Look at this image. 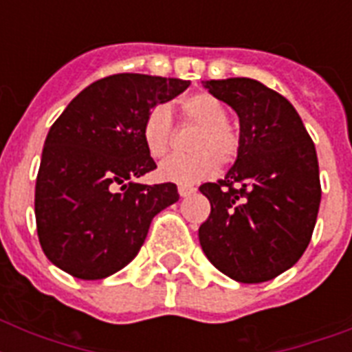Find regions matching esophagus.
Instances as JSON below:
<instances>
[{"mask_svg": "<svg viewBox=\"0 0 352 352\" xmlns=\"http://www.w3.org/2000/svg\"><path fill=\"white\" fill-rule=\"evenodd\" d=\"M197 192L193 186H179V195L181 197H190V195H193V193Z\"/></svg>", "mask_w": 352, "mask_h": 352, "instance_id": "obj_1", "label": "esophagus"}]
</instances>
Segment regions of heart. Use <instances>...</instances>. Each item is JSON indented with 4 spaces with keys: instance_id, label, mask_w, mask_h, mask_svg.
<instances>
[{
    "instance_id": "heart-1",
    "label": "heart",
    "mask_w": 352,
    "mask_h": 352,
    "mask_svg": "<svg viewBox=\"0 0 352 352\" xmlns=\"http://www.w3.org/2000/svg\"><path fill=\"white\" fill-rule=\"evenodd\" d=\"M181 107L188 120L201 126L193 144V149L199 153L175 155L166 159L159 166V177L162 181L186 186L214 175L219 168V159L223 162L234 159L239 140L234 129L226 124V107L214 95L197 93L186 96L181 102ZM142 138L153 159H160L168 153L171 142V111L166 104H157L149 109L142 124Z\"/></svg>"
}]
</instances>
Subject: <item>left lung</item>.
I'll return each instance as SVG.
<instances>
[{"mask_svg": "<svg viewBox=\"0 0 352 352\" xmlns=\"http://www.w3.org/2000/svg\"><path fill=\"white\" fill-rule=\"evenodd\" d=\"M204 87L239 118L237 157L225 179L199 188L212 206L199 243L217 270L263 283L303 256L322 201L316 148L285 96L252 78Z\"/></svg>", "mask_w": 352, "mask_h": 352, "instance_id": "left-lung-1", "label": "left lung"}]
</instances>
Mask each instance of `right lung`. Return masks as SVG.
Masks as SVG:
<instances>
[{
  "instance_id": "1",
  "label": "right lung",
  "mask_w": 352,
  "mask_h": 352,
  "mask_svg": "<svg viewBox=\"0 0 352 352\" xmlns=\"http://www.w3.org/2000/svg\"><path fill=\"white\" fill-rule=\"evenodd\" d=\"M188 85L113 74L69 102L47 133L36 179L38 237L52 265L80 279L118 272L138 254L155 215L179 201L173 182L135 179L157 168L144 144V118Z\"/></svg>"
}]
</instances>
